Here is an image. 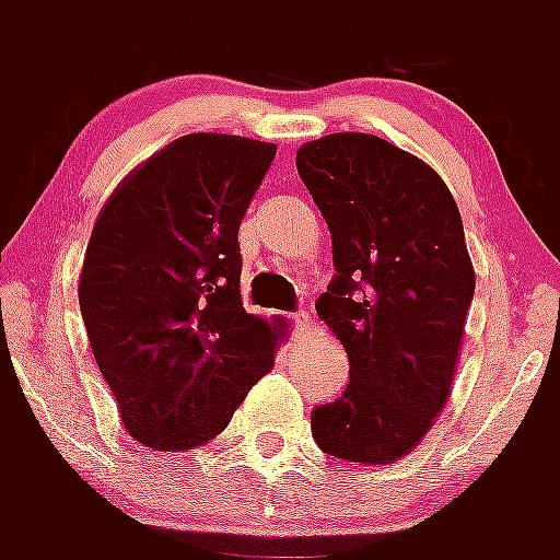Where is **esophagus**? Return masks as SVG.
<instances>
[{"mask_svg": "<svg viewBox=\"0 0 560 560\" xmlns=\"http://www.w3.org/2000/svg\"><path fill=\"white\" fill-rule=\"evenodd\" d=\"M291 325H294L296 334H305V330H308V325H311L308 311H296V314H291Z\"/></svg>", "mask_w": 560, "mask_h": 560, "instance_id": "obj_1", "label": "esophagus"}]
</instances>
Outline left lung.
<instances>
[{
	"label": "left lung",
	"mask_w": 560,
	"mask_h": 560,
	"mask_svg": "<svg viewBox=\"0 0 560 560\" xmlns=\"http://www.w3.org/2000/svg\"><path fill=\"white\" fill-rule=\"evenodd\" d=\"M296 171L334 237L316 314L350 359L341 398L311 415L316 446L384 465L418 446L452 395L474 266L446 182L373 133L305 142Z\"/></svg>",
	"instance_id": "1"
}]
</instances>
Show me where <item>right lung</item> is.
<instances>
[{
  "label": "right lung",
  "instance_id": "add662e5",
  "mask_svg": "<svg viewBox=\"0 0 560 560\" xmlns=\"http://www.w3.org/2000/svg\"><path fill=\"white\" fill-rule=\"evenodd\" d=\"M277 148L187 133L133 167L95 221L78 300L126 432L187 452L275 368L283 323L241 303L237 226Z\"/></svg>",
  "mask_w": 560,
  "mask_h": 560
}]
</instances>
